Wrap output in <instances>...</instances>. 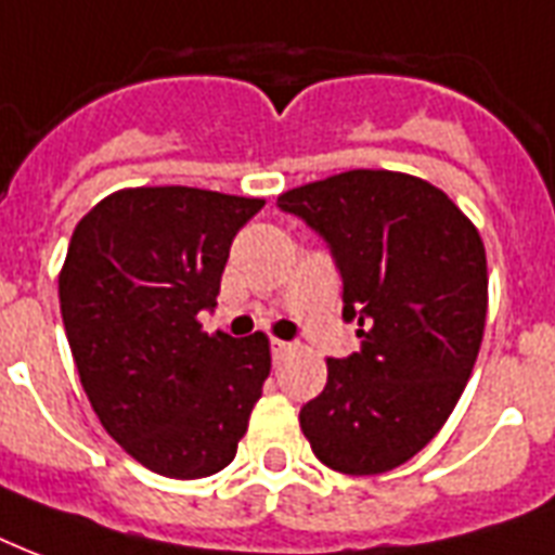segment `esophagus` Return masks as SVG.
Instances as JSON below:
<instances>
[{
	"label": "esophagus",
	"mask_w": 555,
	"mask_h": 555,
	"mask_svg": "<svg viewBox=\"0 0 555 555\" xmlns=\"http://www.w3.org/2000/svg\"><path fill=\"white\" fill-rule=\"evenodd\" d=\"M292 350V345L289 341H281V338H274L272 341V353H274V359H281V356H286Z\"/></svg>",
	"instance_id": "esophagus-1"
}]
</instances>
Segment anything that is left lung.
<instances>
[{"instance_id":"1","label":"left lung","mask_w":555,"mask_h":555,"mask_svg":"<svg viewBox=\"0 0 555 555\" xmlns=\"http://www.w3.org/2000/svg\"><path fill=\"white\" fill-rule=\"evenodd\" d=\"M278 205L326 240L345 281V321L362 350L326 359L300 408L324 466L382 475L411 461L457 405L487 326V248L440 188L397 170H347Z\"/></svg>"}]
</instances>
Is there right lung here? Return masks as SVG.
Wrapping results in <instances>:
<instances>
[{"mask_svg":"<svg viewBox=\"0 0 555 555\" xmlns=\"http://www.w3.org/2000/svg\"><path fill=\"white\" fill-rule=\"evenodd\" d=\"M266 199L184 184L124 188L80 222L60 269V312L80 385L124 452L156 475L225 469L263 397V333H205L237 231Z\"/></svg>","mask_w":555,"mask_h":555,"instance_id":"obj_1","label":"right lung"}]
</instances>
